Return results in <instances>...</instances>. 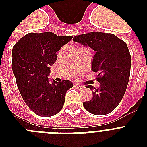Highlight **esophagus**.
Here are the masks:
<instances>
[{
  "label": "esophagus",
  "mask_w": 147,
  "mask_h": 147,
  "mask_svg": "<svg viewBox=\"0 0 147 147\" xmlns=\"http://www.w3.org/2000/svg\"><path fill=\"white\" fill-rule=\"evenodd\" d=\"M75 86H76V88H78V90H82V88H84V86H83V85H78V84H76V85H75Z\"/></svg>",
  "instance_id": "obj_1"
}]
</instances>
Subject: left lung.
Here are the masks:
<instances>
[{
  "instance_id": "obj_1",
  "label": "left lung",
  "mask_w": 147,
  "mask_h": 147,
  "mask_svg": "<svg viewBox=\"0 0 147 147\" xmlns=\"http://www.w3.org/2000/svg\"><path fill=\"white\" fill-rule=\"evenodd\" d=\"M74 42L95 51L92 71L98 72V88L88 85L93 98L83 105L95 115H105L114 111L122 100L127 87L131 56L127 43L112 33L91 32L74 36Z\"/></svg>"
}]
</instances>
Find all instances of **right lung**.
Wrapping results in <instances>:
<instances>
[{
	"label": "right lung",
	"instance_id": "add662e5",
	"mask_svg": "<svg viewBox=\"0 0 147 147\" xmlns=\"http://www.w3.org/2000/svg\"><path fill=\"white\" fill-rule=\"evenodd\" d=\"M72 39L51 32L30 33L22 37L12 50V69L17 87L29 108L42 117L62 110L65 94L73 84L69 80L49 82V66L57 59L58 51Z\"/></svg>",
	"mask_w": 147,
	"mask_h": 147
}]
</instances>
